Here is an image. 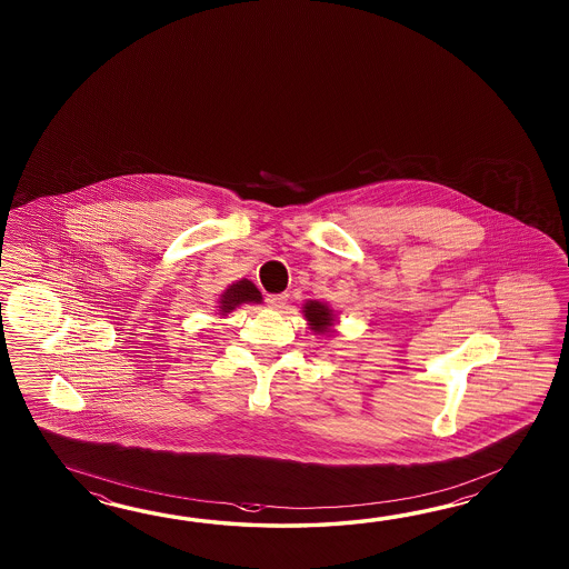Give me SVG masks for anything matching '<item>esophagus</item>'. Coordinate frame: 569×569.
Segmentation results:
<instances>
[{
  "label": "esophagus",
  "mask_w": 569,
  "mask_h": 569,
  "mask_svg": "<svg viewBox=\"0 0 569 569\" xmlns=\"http://www.w3.org/2000/svg\"><path fill=\"white\" fill-rule=\"evenodd\" d=\"M287 301H289V295H268V307L270 309H274V311H280V309H284L287 307Z\"/></svg>",
  "instance_id": "esophagus-1"
}]
</instances>
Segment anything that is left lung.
Masks as SVG:
<instances>
[{"label":"left lung","mask_w":569,"mask_h":569,"mask_svg":"<svg viewBox=\"0 0 569 569\" xmlns=\"http://www.w3.org/2000/svg\"><path fill=\"white\" fill-rule=\"evenodd\" d=\"M302 315L307 319V326L311 331H315V336H326L331 338L333 333V327L338 323V317L336 311L323 301H305L302 305Z\"/></svg>","instance_id":"1"}]
</instances>
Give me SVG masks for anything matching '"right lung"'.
<instances>
[{
	"instance_id": "1",
	"label": "right lung",
	"mask_w": 569,
	"mask_h": 569,
	"mask_svg": "<svg viewBox=\"0 0 569 569\" xmlns=\"http://www.w3.org/2000/svg\"><path fill=\"white\" fill-rule=\"evenodd\" d=\"M260 305L262 302V292L256 289L252 280H236L228 284V289L219 295L218 315L219 317H228V313L236 311L240 305Z\"/></svg>"
}]
</instances>
